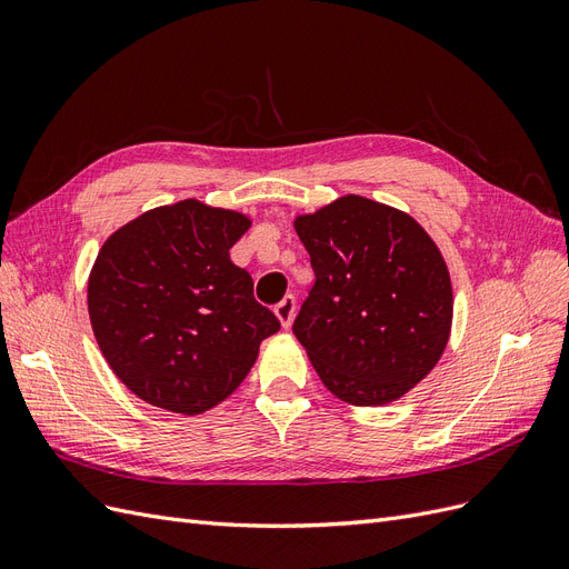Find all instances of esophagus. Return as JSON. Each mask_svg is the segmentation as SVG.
<instances>
[{
  "mask_svg": "<svg viewBox=\"0 0 569 569\" xmlns=\"http://www.w3.org/2000/svg\"><path fill=\"white\" fill-rule=\"evenodd\" d=\"M295 313H297V299L291 295L284 297L278 306H274V316H278V320H280L284 330L291 325V320H295Z\"/></svg>",
  "mask_w": 569,
  "mask_h": 569,
  "instance_id": "obj_1",
  "label": "esophagus"
}]
</instances>
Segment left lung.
<instances>
[{
    "label": "left lung",
    "mask_w": 569,
    "mask_h": 569,
    "mask_svg": "<svg viewBox=\"0 0 569 569\" xmlns=\"http://www.w3.org/2000/svg\"><path fill=\"white\" fill-rule=\"evenodd\" d=\"M316 284L295 335L337 399L385 406L432 372L449 343L453 287L420 222L360 194L295 218Z\"/></svg>",
    "instance_id": "obj_1"
}]
</instances>
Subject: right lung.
<instances>
[{
  "instance_id": "add662e5",
  "label": "right lung",
  "mask_w": 569,
  "mask_h": 569,
  "mask_svg": "<svg viewBox=\"0 0 569 569\" xmlns=\"http://www.w3.org/2000/svg\"><path fill=\"white\" fill-rule=\"evenodd\" d=\"M251 218L199 199L159 206L101 244L88 280L92 332L137 399L199 416L242 385L280 320L230 249Z\"/></svg>"
}]
</instances>
